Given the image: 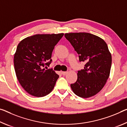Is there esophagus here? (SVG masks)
Masks as SVG:
<instances>
[{"mask_svg":"<svg viewBox=\"0 0 127 127\" xmlns=\"http://www.w3.org/2000/svg\"><path fill=\"white\" fill-rule=\"evenodd\" d=\"M62 74H63V76H65L66 74H67V73H68V72H62Z\"/></svg>","mask_w":127,"mask_h":127,"instance_id":"esophagus-1","label":"esophagus"}]
</instances>
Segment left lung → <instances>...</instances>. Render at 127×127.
<instances>
[{
  "label": "left lung",
  "mask_w": 127,
  "mask_h": 127,
  "mask_svg": "<svg viewBox=\"0 0 127 127\" xmlns=\"http://www.w3.org/2000/svg\"><path fill=\"white\" fill-rule=\"evenodd\" d=\"M65 37L85 63L77 73V80L71 84L76 95L84 98L95 95L102 89L109 77L111 54L103 39L88 33H65Z\"/></svg>",
  "instance_id": "8db88e82"
}]
</instances>
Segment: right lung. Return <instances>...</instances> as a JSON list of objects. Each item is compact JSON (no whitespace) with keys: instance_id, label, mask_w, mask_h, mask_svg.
I'll return each instance as SVG.
<instances>
[{"instance_id":"add662e5","label":"right lung","mask_w":127,"mask_h":127,"mask_svg":"<svg viewBox=\"0 0 127 127\" xmlns=\"http://www.w3.org/2000/svg\"><path fill=\"white\" fill-rule=\"evenodd\" d=\"M63 35L35 34L18 45L14 55L16 74L20 85L31 95L42 97L54 89L59 76L53 69L44 67L51 63L54 47Z\"/></svg>"}]
</instances>
